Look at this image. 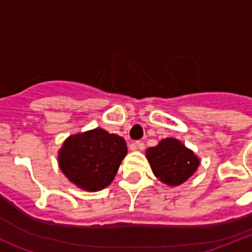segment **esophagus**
Masks as SVG:
<instances>
[{"label":"esophagus","mask_w":252,"mask_h":252,"mask_svg":"<svg viewBox=\"0 0 252 252\" xmlns=\"http://www.w3.org/2000/svg\"><path fill=\"white\" fill-rule=\"evenodd\" d=\"M130 149L132 150H144L145 149V144H144V142L142 141H136L134 142V144H132V145H130Z\"/></svg>","instance_id":"esophagus-1"}]
</instances>
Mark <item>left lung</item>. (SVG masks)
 I'll list each match as a JSON object with an SVG mask.
<instances>
[{"instance_id":"8db88e82","label":"left lung","mask_w":252,"mask_h":252,"mask_svg":"<svg viewBox=\"0 0 252 252\" xmlns=\"http://www.w3.org/2000/svg\"><path fill=\"white\" fill-rule=\"evenodd\" d=\"M154 175L167 186H179L197 170L200 161L191 149L176 138H165L146 150Z\"/></svg>"}]
</instances>
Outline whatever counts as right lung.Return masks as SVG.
Listing matches in <instances>:
<instances>
[{
    "mask_svg": "<svg viewBox=\"0 0 252 252\" xmlns=\"http://www.w3.org/2000/svg\"><path fill=\"white\" fill-rule=\"evenodd\" d=\"M126 150L124 138L95 128L65 140L59 152V165L77 187L96 192L114 180Z\"/></svg>",
    "mask_w": 252,
    "mask_h": 252,
    "instance_id": "add662e5",
    "label": "right lung"
}]
</instances>
